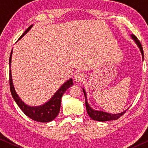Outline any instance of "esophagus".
I'll return each instance as SVG.
<instances>
[{"instance_id":"esophagus-1","label":"esophagus","mask_w":148,"mask_h":148,"mask_svg":"<svg viewBox=\"0 0 148 148\" xmlns=\"http://www.w3.org/2000/svg\"><path fill=\"white\" fill-rule=\"evenodd\" d=\"M74 79L77 82H82L84 79V75L82 73H77L74 75Z\"/></svg>"}]
</instances>
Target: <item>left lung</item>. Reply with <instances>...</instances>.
<instances>
[{
	"mask_svg": "<svg viewBox=\"0 0 148 148\" xmlns=\"http://www.w3.org/2000/svg\"><path fill=\"white\" fill-rule=\"evenodd\" d=\"M132 38L134 39L137 45H138L139 48H140L141 52V54H142V57L143 59V50L142 46H141V42H139V40L137 39L135 36L132 35ZM83 91H84L85 98H86V106L87 112H88V114L89 116H90V117H91V119H92L93 120H95L97 121H112V120H117V119L120 118L121 116H123V115L125 113V112H126V111H125V112H121L120 114H109V113L102 112V111H98V110H93V109L89 106L88 101H87L86 94V92H85L84 89H83Z\"/></svg>",
	"mask_w": 148,
	"mask_h": 148,
	"instance_id": "1",
	"label": "left lung"
}]
</instances>
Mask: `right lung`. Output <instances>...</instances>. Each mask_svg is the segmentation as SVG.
I'll return each instance as SVG.
<instances>
[{
  "instance_id": "right-lung-1",
  "label": "right lung",
  "mask_w": 148,
  "mask_h": 148,
  "mask_svg": "<svg viewBox=\"0 0 148 148\" xmlns=\"http://www.w3.org/2000/svg\"><path fill=\"white\" fill-rule=\"evenodd\" d=\"M32 25H30L27 29L24 32V33L20 36L19 38H21L31 29ZM11 56H12V51L10 54L9 58V66H10V71H9V85H10V90L12 96L17 103L18 106L19 107L20 109L23 111L24 114L26 116L29 117L30 119H33L34 121H38V122L42 123H46L50 122L57 116L60 111V103H61V98L62 95L65 91L73 85V81L71 79L67 81L66 83L62 85L60 87V89L55 93L53 97L50 99V100L48 101L47 103L44 104V105L40 106L37 107H31L27 106L22 101L18 95L16 93L15 88H14L13 82H12V76H11Z\"/></svg>"
}]
</instances>
